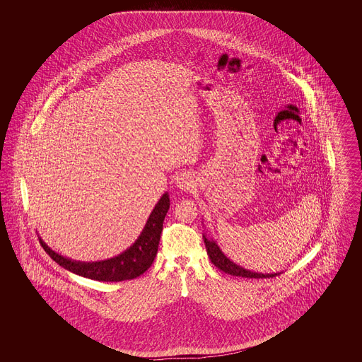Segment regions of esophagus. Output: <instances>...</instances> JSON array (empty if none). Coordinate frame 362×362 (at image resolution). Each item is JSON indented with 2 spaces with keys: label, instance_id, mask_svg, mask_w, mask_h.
I'll list each match as a JSON object with an SVG mask.
<instances>
[{
  "label": "esophagus",
  "instance_id": "obj_1",
  "mask_svg": "<svg viewBox=\"0 0 362 362\" xmlns=\"http://www.w3.org/2000/svg\"><path fill=\"white\" fill-rule=\"evenodd\" d=\"M176 186L182 191H191L195 186V180L191 173H182L176 176Z\"/></svg>",
  "mask_w": 362,
  "mask_h": 362
}]
</instances>
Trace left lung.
Returning a JSON list of instances; mask_svg holds the SVG:
<instances>
[{"label":"left lung","instance_id":"1","mask_svg":"<svg viewBox=\"0 0 362 362\" xmlns=\"http://www.w3.org/2000/svg\"><path fill=\"white\" fill-rule=\"evenodd\" d=\"M205 238V236H204ZM205 245H206L207 255L211 260V263L218 267L220 270H223L226 274L230 276H243V278H274V276H279L281 273H276V274H262V273H254L250 270H245L240 266L235 264L233 262H230L229 259L225 257L224 254L221 252V250L218 248V245L213 240H207L205 238Z\"/></svg>","mask_w":362,"mask_h":362}]
</instances>
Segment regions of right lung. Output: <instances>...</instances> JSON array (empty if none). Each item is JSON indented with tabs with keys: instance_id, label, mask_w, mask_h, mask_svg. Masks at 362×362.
Returning <instances> with one entry per match:
<instances>
[{
	"instance_id": "obj_1",
	"label": "right lung",
	"mask_w": 362,
	"mask_h": 362,
	"mask_svg": "<svg viewBox=\"0 0 362 362\" xmlns=\"http://www.w3.org/2000/svg\"><path fill=\"white\" fill-rule=\"evenodd\" d=\"M168 209L170 198L168 194H164L153 209L152 214L149 216V220L137 241L121 255L103 262H74L55 254L43 241H39L46 254H49L52 260H55L59 266L77 276L103 282H119L126 279H133L144 274L152 266L157 254L160 235L163 232V223Z\"/></svg>"
}]
</instances>
